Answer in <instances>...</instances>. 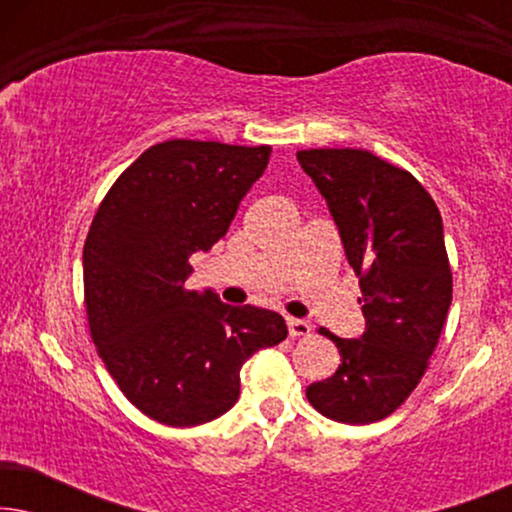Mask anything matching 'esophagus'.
Returning a JSON list of instances; mask_svg holds the SVG:
<instances>
[{
  "label": "esophagus",
  "instance_id": "1",
  "mask_svg": "<svg viewBox=\"0 0 512 512\" xmlns=\"http://www.w3.org/2000/svg\"><path fill=\"white\" fill-rule=\"evenodd\" d=\"M286 324H289V335H291V338H303V335H310V331H312V326L307 324V321H303V319L289 317V319H286Z\"/></svg>",
  "mask_w": 512,
  "mask_h": 512
}]
</instances>
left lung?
<instances>
[{"label": "left lung", "instance_id": "1", "mask_svg": "<svg viewBox=\"0 0 512 512\" xmlns=\"http://www.w3.org/2000/svg\"><path fill=\"white\" fill-rule=\"evenodd\" d=\"M296 158L331 209L366 317L361 338L319 328L340 366L307 387V401L335 422H380L424 377L450 310L443 219L408 170L366 149H307Z\"/></svg>", "mask_w": 512, "mask_h": 512}]
</instances>
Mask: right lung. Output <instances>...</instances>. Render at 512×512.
<instances>
[{
  "label": "right lung",
  "mask_w": 512,
  "mask_h": 512,
  "mask_svg": "<svg viewBox=\"0 0 512 512\" xmlns=\"http://www.w3.org/2000/svg\"><path fill=\"white\" fill-rule=\"evenodd\" d=\"M270 151L160 142L114 181L90 223V338L123 396L160 424L186 429L221 417L240 396L244 361L286 338L277 312L186 289L188 258L228 233Z\"/></svg>",
  "instance_id": "obj_1"
}]
</instances>
